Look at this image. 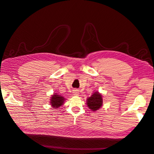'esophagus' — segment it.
Segmentation results:
<instances>
[{"mask_svg": "<svg viewBox=\"0 0 154 154\" xmlns=\"http://www.w3.org/2000/svg\"><path fill=\"white\" fill-rule=\"evenodd\" d=\"M73 95H75V96H79V91L77 90H73Z\"/></svg>", "mask_w": 154, "mask_h": 154, "instance_id": "1", "label": "esophagus"}]
</instances>
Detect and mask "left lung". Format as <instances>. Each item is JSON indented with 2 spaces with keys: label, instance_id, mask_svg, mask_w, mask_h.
<instances>
[{
  "label": "left lung",
  "instance_id": "left-lung-1",
  "mask_svg": "<svg viewBox=\"0 0 154 154\" xmlns=\"http://www.w3.org/2000/svg\"><path fill=\"white\" fill-rule=\"evenodd\" d=\"M86 104L88 105V107L92 111H97L101 107L103 104L101 94L98 92H95L86 100Z\"/></svg>",
  "mask_w": 154,
  "mask_h": 154
}]
</instances>
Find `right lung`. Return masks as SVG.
Segmentation results:
<instances>
[{
    "instance_id": "obj_1",
    "label": "right lung",
    "mask_w": 154,
    "mask_h": 154,
    "mask_svg": "<svg viewBox=\"0 0 154 154\" xmlns=\"http://www.w3.org/2000/svg\"><path fill=\"white\" fill-rule=\"evenodd\" d=\"M50 103L51 105L52 106L53 109H56L61 107V106L64 104V101H65V98L60 94L55 93L54 94L51 96L50 100Z\"/></svg>"
}]
</instances>
